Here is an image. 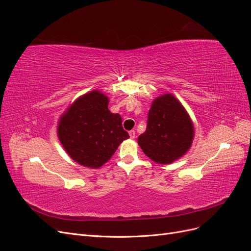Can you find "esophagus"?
<instances>
[{
    "instance_id": "1",
    "label": "esophagus",
    "mask_w": 251,
    "mask_h": 251,
    "mask_svg": "<svg viewBox=\"0 0 251 251\" xmlns=\"http://www.w3.org/2000/svg\"><path fill=\"white\" fill-rule=\"evenodd\" d=\"M128 135H130L131 139H134V138H135V131H134V130L130 131V132H128Z\"/></svg>"
}]
</instances>
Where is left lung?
Returning a JSON list of instances; mask_svg holds the SVG:
<instances>
[{"label": "left lung", "mask_w": 251, "mask_h": 251, "mask_svg": "<svg viewBox=\"0 0 251 251\" xmlns=\"http://www.w3.org/2000/svg\"><path fill=\"white\" fill-rule=\"evenodd\" d=\"M193 138L191 117L177 98L168 93L151 102L147 130L138 137V144L153 161L170 164L186 153Z\"/></svg>", "instance_id": "left-lung-1"}]
</instances>
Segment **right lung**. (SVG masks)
<instances>
[{
    "mask_svg": "<svg viewBox=\"0 0 251 251\" xmlns=\"http://www.w3.org/2000/svg\"><path fill=\"white\" fill-rule=\"evenodd\" d=\"M109 98L97 90L77 98L60 116L57 135L75 162L98 169L127 139L119 114L108 109Z\"/></svg>",
    "mask_w": 251,
    "mask_h": 251,
    "instance_id": "right-lung-1",
    "label": "right lung"
}]
</instances>
